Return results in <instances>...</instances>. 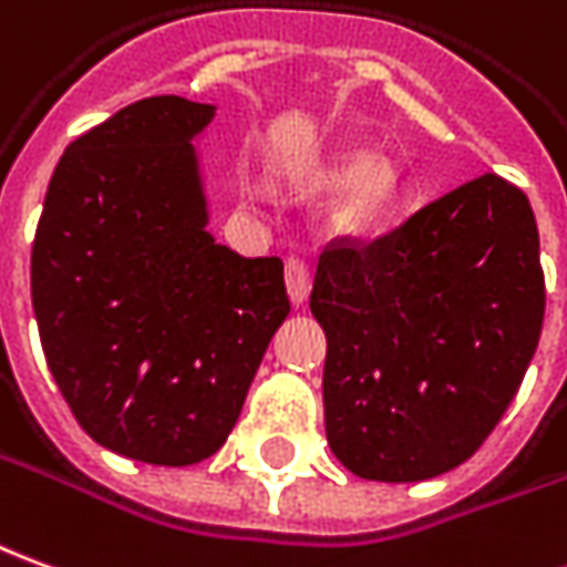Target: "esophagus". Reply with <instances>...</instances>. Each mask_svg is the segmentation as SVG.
Masks as SVG:
<instances>
[{
  "mask_svg": "<svg viewBox=\"0 0 567 567\" xmlns=\"http://www.w3.org/2000/svg\"><path fill=\"white\" fill-rule=\"evenodd\" d=\"M285 288H288V297L295 307H303V300L310 295V272L303 267V260L297 257H288L285 260Z\"/></svg>",
  "mask_w": 567,
  "mask_h": 567,
  "instance_id": "34e87169",
  "label": "esophagus"
}]
</instances>
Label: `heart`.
Wrapping results in <instances>:
<instances>
[{"instance_id": "b5f03b06", "label": "heart", "mask_w": 567, "mask_h": 567, "mask_svg": "<svg viewBox=\"0 0 567 567\" xmlns=\"http://www.w3.org/2000/svg\"><path fill=\"white\" fill-rule=\"evenodd\" d=\"M295 189L307 199L316 196H331L328 217L340 233H365L378 227L383 217L395 208L402 196V177L395 172L393 162L371 159L362 150H347L338 156L316 162L312 168L300 174L295 181ZM239 193L245 202H264L267 189L264 184L243 174L239 177Z\"/></svg>"}]
</instances>
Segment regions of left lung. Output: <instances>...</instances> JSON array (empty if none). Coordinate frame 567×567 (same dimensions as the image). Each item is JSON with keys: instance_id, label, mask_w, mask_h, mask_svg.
<instances>
[{"instance_id": "obj_1", "label": "left lung", "mask_w": 567, "mask_h": 567, "mask_svg": "<svg viewBox=\"0 0 567 567\" xmlns=\"http://www.w3.org/2000/svg\"><path fill=\"white\" fill-rule=\"evenodd\" d=\"M532 202L482 174L365 248L319 257L324 435L350 473L423 482L470 461L504 417L544 324Z\"/></svg>"}]
</instances>
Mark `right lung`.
Listing matches in <instances>:
<instances>
[{
    "instance_id": "obj_1",
    "label": "right lung",
    "mask_w": 567,
    "mask_h": 567,
    "mask_svg": "<svg viewBox=\"0 0 567 567\" xmlns=\"http://www.w3.org/2000/svg\"><path fill=\"white\" fill-rule=\"evenodd\" d=\"M215 104L146 97L63 150L33 243L54 383L104 449L153 466L212 457L291 312L279 257L208 229L196 141Z\"/></svg>"
}]
</instances>
